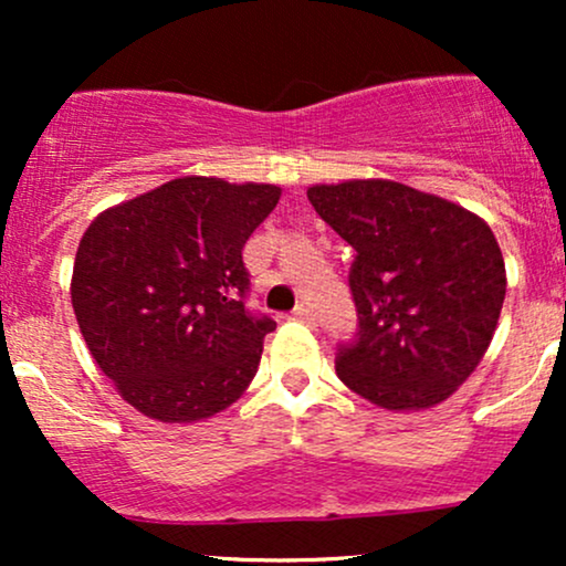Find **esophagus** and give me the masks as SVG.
<instances>
[{
  "label": "esophagus",
  "mask_w": 566,
  "mask_h": 566,
  "mask_svg": "<svg viewBox=\"0 0 566 566\" xmlns=\"http://www.w3.org/2000/svg\"><path fill=\"white\" fill-rule=\"evenodd\" d=\"M292 319H297V322H308L311 319V308L305 303H301V305H295V308H292Z\"/></svg>",
  "instance_id": "obj_1"
}]
</instances>
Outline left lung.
Wrapping results in <instances>:
<instances>
[{"label":"left lung","mask_w":566,"mask_h":566,"mask_svg":"<svg viewBox=\"0 0 566 566\" xmlns=\"http://www.w3.org/2000/svg\"><path fill=\"white\" fill-rule=\"evenodd\" d=\"M308 201L356 250L359 333L337 378L394 412L437 407L479 367L505 301L495 233L465 207L396 180L311 186Z\"/></svg>","instance_id":"left-lung-1"}]
</instances>
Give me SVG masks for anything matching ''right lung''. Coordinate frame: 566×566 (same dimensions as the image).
I'll return each instance as SVG.
<instances>
[{
	"instance_id": "obj_1",
	"label": "right lung",
	"mask_w": 566,
	"mask_h": 566,
	"mask_svg": "<svg viewBox=\"0 0 566 566\" xmlns=\"http://www.w3.org/2000/svg\"><path fill=\"white\" fill-rule=\"evenodd\" d=\"M282 188L186 175L108 207L84 231L71 303L95 365L127 405L197 423L255 378L276 322L244 308L242 247Z\"/></svg>"
}]
</instances>
